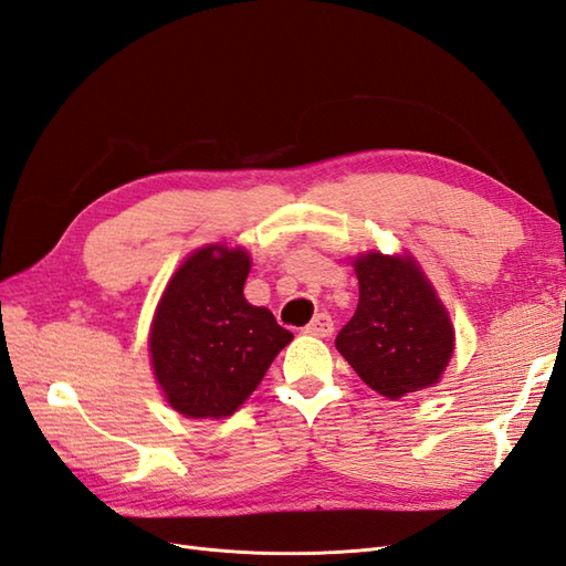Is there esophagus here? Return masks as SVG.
Instances as JSON below:
<instances>
[{
    "instance_id": "1",
    "label": "esophagus",
    "mask_w": 566,
    "mask_h": 566,
    "mask_svg": "<svg viewBox=\"0 0 566 566\" xmlns=\"http://www.w3.org/2000/svg\"><path fill=\"white\" fill-rule=\"evenodd\" d=\"M333 331H335V323L328 314H316L312 318V323L304 328V333L316 335V337H328V335H333Z\"/></svg>"
}]
</instances>
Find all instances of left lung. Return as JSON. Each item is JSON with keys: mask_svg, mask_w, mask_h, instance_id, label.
<instances>
[{"mask_svg": "<svg viewBox=\"0 0 566 566\" xmlns=\"http://www.w3.org/2000/svg\"><path fill=\"white\" fill-rule=\"evenodd\" d=\"M358 306L335 347L370 389L399 399L439 380L453 354V328L432 285L406 256L356 260Z\"/></svg>", "mask_w": 566, "mask_h": 566, "instance_id": "1", "label": "left lung"}]
</instances>
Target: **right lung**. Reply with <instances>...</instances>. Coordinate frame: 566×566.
<instances>
[{
  "mask_svg": "<svg viewBox=\"0 0 566 566\" xmlns=\"http://www.w3.org/2000/svg\"><path fill=\"white\" fill-rule=\"evenodd\" d=\"M243 250L205 248L169 281L150 331L153 370L188 418H227L293 339L264 306L243 297Z\"/></svg>",
  "mask_w": 566,
  "mask_h": 566,
  "instance_id": "obj_1",
  "label": "right lung"
}]
</instances>
